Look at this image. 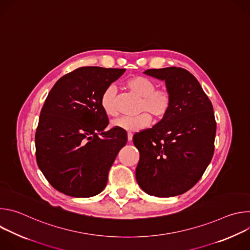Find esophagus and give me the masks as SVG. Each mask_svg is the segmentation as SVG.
<instances>
[{"mask_svg": "<svg viewBox=\"0 0 250 250\" xmlns=\"http://www.w3.org/2000/svg\"><path fill=\"white\" fill-rule=\"evenodd\" d=\"M132 136H133V134L131 132L127 133V140H128V142H130L132 140Z\"/></svg>", "mask_w": 250, "mask_h": 250, "instance_id": "obj_1", "label": "esophagus"}]
</instances>
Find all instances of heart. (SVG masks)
<instances>
[{
    "mask_svg": "<svg viewBox=\"0 0 250 250\" xmlns=\"http://www.w3.org/2000/svg\"><path fill=\"white\" fill-rule=\"evenodd\" d=\"M125 85L127 89L140 99L138 112L146 111L134 117H122L112 122L114 127H119L126 131H139L147 127L151 123V117L155 120L163 119L170 111L173 96L167 88H156V83L144 76H133L129 78ZM101 106L108 116H117L118 108L116 104V89L109 86L101 96Z\"/></svg>",
    "mask_w": 250,
    "mask_h": 250,
    "instance_id": "heart-1",
    "label": "heart"
}]
</instances>
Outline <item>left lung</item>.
I'll return each instance as SVG.
<instances>
[{"instance_id":"left-lung-1","label":"left lung","mask_w":250,"mask_h":250,"mask_svg":"<svg viewBox=\"0 0 250 250\" xmlns=\"http://www.w3.org/2000/svg\"><path fill=\"white\" fill-rule=\"evenodd\" d=\"M145 73L165 81L173 103L152 128L133 135L139 151L136 181L151 196L181 195L196 185L212 158L217 131L212 104L186 69H148Z\"/></svg>"}]
</instances>
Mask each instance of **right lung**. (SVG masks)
Returning <instances> with one entry per match:
<instances>
[{"mask_svg":"<svg viewBox=\"0 0 250 250\" xmlns=\"http://www.w3.org/2000/svg\"><path fill=\"white\" fill-rule=\"evenodd\" d=\"M125 69L80 67L62 76L50 90L35 132V156L46 180L76 198L101 193L126 134L108 131L101 96Z\"/></svg>","mask_w":250,"mask_h":250,"instance_id":"1","label":"right lung"}]
</instances>
